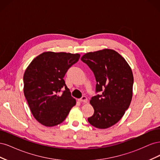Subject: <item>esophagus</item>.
<instances>
[{
	"label": "esophagus",
	"instance_id": "esophagus-1",
	"mask_svg": "<svg viewBox=\"0 0 160 160\" xmlns=\"http://www.w3.org/2000/svg\"><path fill=\"white\" fill-rule=\"evenodd\" d=\"M79 101H80V102H83V103H88V98H86V97L83 96L82 97V98L78 99Z\"/></svg>",
	"mask_w": 160,
	"mask_h": 160
}]
</instances>
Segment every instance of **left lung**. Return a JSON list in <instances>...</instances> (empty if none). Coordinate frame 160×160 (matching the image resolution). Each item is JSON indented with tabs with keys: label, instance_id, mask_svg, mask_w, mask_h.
I'll use <instances>...</instances> for the list:
<instances>
[{
	"label": "left lung",
	"instance_id": "1",
	"mask_svg": "<svg viewBox=\"0 0 160 160\" xmlns=\"http://www.w3.org/2000/svg\"><path fill=\"white\" fill-rule=\"evenodd\" d=\"M81 60L94 72L96 91L101 92L90 100L94 114L88 122L98 129L109 128L122 119L132 101V70L124 58L113 49L87 52Z\"/></svg>",
	"mask_w": 160,
	"mask_h": 160
}]
</instances>
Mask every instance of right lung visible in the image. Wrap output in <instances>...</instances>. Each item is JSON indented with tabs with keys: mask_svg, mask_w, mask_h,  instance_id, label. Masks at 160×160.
I'll use <instances>...</instances> for the list:
<instances>
[{
	"mask_svg": "<svg viewBox=\"0 0 160 160\" xmlns=\"http://www.w3.org/2000/svg\"><path fill=\"white\" fill-rule=\"evenodd\" d=\"M79 58V53L47 51L27 67L23 76L24 95L33 117L42 125L53 127L61 123L75 105L76 100L63 77Z\"/></svg>",
	"mask_w": 160,
	"mask_h": 160,
	"instance_id": "obj_1",
	"label": "right lung"
}]
</instances>
